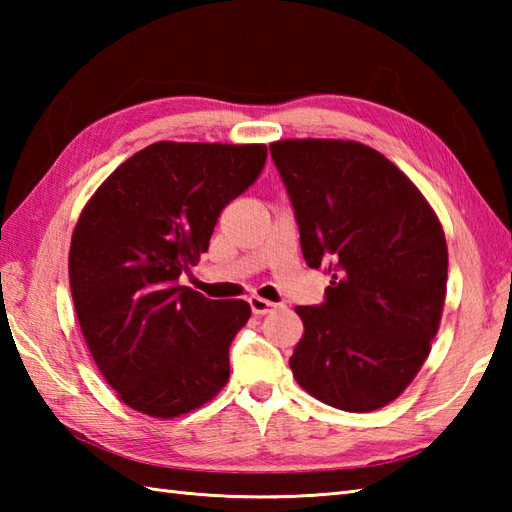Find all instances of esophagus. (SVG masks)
<instances>
[{"label":"esophagus","instance_id":"esophagus-1","mask_svg":"<svg viewBox=\"0 0 512 512\" xmlns=\"http://www.w3.org/2000/svg\"><path fill=\"white\" fill-rule=\"evenodd\" d=\"M248 303H250V310H253L255 317H264V314L273 312L277 308V303L268 301V299H262V297H250Z\"/></svg>","mask_w":512,"mask_h":512}]
</instances>
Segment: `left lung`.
I'll list each match as a JSON object with an SVG mask.
<instances>
[{
	"instance_id": "left-lung-1",
	"label": "left lung",
	"mask_w": 512,
	"mask_h": 512,
	"mask_svg": "<svg viewBox=\"0 0 512 512\" xmlns=\"http://www.w3.org/2000/svg\"><path fill=\"white\" fill-rule=\"evenodd\" d=\"M310 268L332 277L321 306H299L297 383L363 413L396 400L431 352L449 253L429 202L394 162L354 140L270 143Z\"/></svg>"
}]
</instances>
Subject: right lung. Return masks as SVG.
<instances>
[{
    "label": "right lung",
    "mask_w": 512,
    "mask_h": 512,
    "mask_svg": "<svg viewBox=\"0 0 512 512\" xmlns=\"http://www.w3.org/2000/svg\"><path fill=\"white\" fill-rule=\"evenodd\" d=\"M266 156V145L160 140L83 206L68 259L72 301L96 367L127 407L178 418L226 385L228 347L250 306L206 299L178 277L209 250L217 217Z\"/></svg>",
    "instance_id": "1"
}]
</instances>
